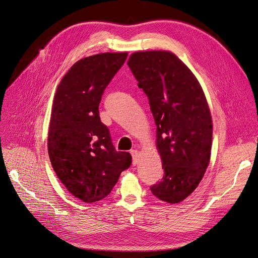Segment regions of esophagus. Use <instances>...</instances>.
I'll return each mask as SVG.
<instances>
[{
  "mask_svg": "<svg viewBox=\"0 0 258 258\" xmlns=\"http://www.w3.org/2000/svg\"><path fill=\"white\" fill-rule=\"evenodd\" d=\"M130 154L132 156V159H134V165H138V159H139V152L137 150H131Z\"/></svg>",
  "mask_w": 258,
  "mask_h": 258,
  "instance_id": "obj_1",
  "label": "esophagus"
}]
</instances>
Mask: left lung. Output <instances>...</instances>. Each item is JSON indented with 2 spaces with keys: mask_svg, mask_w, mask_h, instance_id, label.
<instances>
[{
  "mask_svg": "<svg viewBox=\"0 0 258 258\" xmlns=\"http://www.w3.org/2000/svg\"><path fill=\"white\" fill-rule=\"evenodd\" d=\"M128 67L150 101L157 126L163 177L151 186L155 197L178 204L197 188L210 162L212 119L199 82L174 53H132Z\"/></svg>",
  "mask_w": 258,
  "mask_h": 258,
  "instance_id": "1",
  "label": "left lung"
}]
</instances>
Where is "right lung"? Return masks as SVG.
<instances>
[{
    "label": "right lung",
    "instance_id": "obj_1",
    "mask_svg": "<svg viewBox=\"0 0 258 258\" xmlns=\"http://www.w3.org/2000/svg\"><path fill=\"white\" fill-rule=\"evenodd\" d=\"M128 52L83 58L61 80L54 95L48 130V155L61 183L84 202L105 198L132 162L117 152L110 130L100 120L99 103Z\"/></svg>",
    "mask_w": 258,
    "mask_h": 258
}]
</instances>
